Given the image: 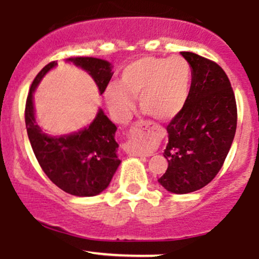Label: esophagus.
<instances>
[{
	"label": "esophagus",
	"mask_w": 259,
	"mask_h": 259,
	"mask_svg": "<svg viewBox=\"0 0 259 259\" xmlns=\"http://www.w3.org/2000/svg\"><path fill=\"white\" fill-rule=\"evenodd\" d=\"M136 125H139V126L148 125V123H146V121H141V123H138V124H136ZM133 153L136 154V156H145V154H141L140 152H138V151H133ZM146 156H147V154H146Z\"/></svg>",
	"instance_id": "obj_1"
}]
</instances>
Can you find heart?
<instances>
[{
    "label": "heart",
    "mask_w": 259,
    "mask_h": 259,
    "mask_svg": "<svg viewBox=\"0 0 259 259\" xmlns=\"http://www.w3.org/2000/svg\"><path fill=\"white\" fill-rule=\"evenodd\" d=\"M191 67L181 56L142 57L123 70L120 85L106 91L109 108L118 119H125L139 97L142 111L159 120L173 119L189 97Z\"/></svg>",
    "instance_id": "obj_1"
}]
</instances>
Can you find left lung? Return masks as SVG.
Listing matches in <instances>:
<instances>
[{"label": "left lung", "instance_id": "obj_1", "mask_svg": "<svg viewBox=\"0 0 259 259\" xmlns=\"http://www.w3.org/2000/svg\"><path fill=\"white\" fill-rule=\"evenodd\" d=\"M191 67L189 97L168 124V169L158 183L173 194L197 191L224 164L236 132L237 108L222 67L192 52H181Z\"/></svg>", "mask_w": 259, "mask_h": 259}]
</instances>
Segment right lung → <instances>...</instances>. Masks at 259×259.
Here are the masks:
<instances>
[{
  "instance_id": "obj_1",
  "label": "right lung",
  "mask_w": 259,
  "mask_h": 259,
  "mask_svg": "<svg viewBox=\"0 0 259 259\" xmlns=\"http://www.w3.org/2000/svg\"><path fill=\"white\" fill-rule=\"evenodd\" d=\"M67 61L86 70L99 86L100 94L105 92L113 75L109 62L94 57H75ZM56 65L57 62L45 65L28 94L25 125L29 141L38 164L55 185L73 196H96L107 189L120 164L117 156L118 144L114 139L117 126L102 109H99L90 125L78 133L62 136L42 133L35 120L32 94L45 74Z\"/></svg>"
}]
</instances>
